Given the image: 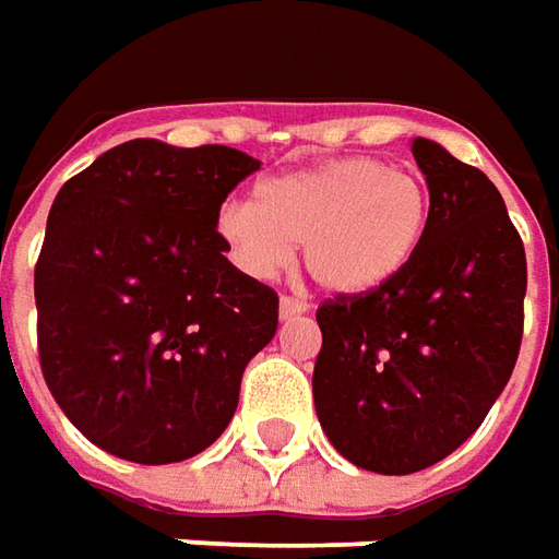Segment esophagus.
I'll list each match as a JSON object with an SVG mask.
<instances>
[{
  "instance_id": "obj_1",
  "label": "esophagus",
  "mask_w": 559,
  "mask_h": 559,
  "mask_svg": "<svg viewBox=\"0 0 559 559\" xmlns=\"http://www.w3.org/2000/svg\"><path fill=\"white\" fill-rule=\"evenodd\" d=\"M278 311H281V320H290V318H299V314H306L308 306L302 302V299H293V296H281Z\"/></svg>"
}]
</instances>
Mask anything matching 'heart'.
Segmentation results:
<instances>
[{"mask_svg": "<svg viewBox=\"0 0 559 559\" xmlns=\"http://www.w3.org/2000/svg\"><path fill=\"white\" fill-rule=\"evenodd\" d=\"M427 185L384 159L338 157L281 171L257 199H226L217 236L248 275L266 278L287 266L293 241L308 278L333 296H362L400 275L424 248Z\"/></svg>", "mask_w": 559, "mask_h": 559, "instance_id": "obj_1", "label": "heart"}]
</instances>
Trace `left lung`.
I'll return each instance as SVG.
<instances>
[{
    "label": "left lung",
    "mask_w": 559,
    "mask_h": 559,
    "mask_svg": "<svg viewBox=\"0 0 559 559\" xmlns=\"http://www.w3.org/2000/svg\"><path fill=\"white\" fill-rule=\"evenodd\" d=\"M424 248L384 287L318 308L314 408L338 454L378 475L439 463L509 384L524 335L526 253L493 181L429 139Z\"/></svg>",
    "instance_id": "8db88e82"
}]
</instances>
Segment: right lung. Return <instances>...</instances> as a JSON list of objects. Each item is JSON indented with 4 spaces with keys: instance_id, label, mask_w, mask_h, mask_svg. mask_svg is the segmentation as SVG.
<instances>
[{
    "instance_id": "obj_1",
    "label": "right lung",
    "mask_w": 559,
    "mask_h": 559,
    "mask_svg": "<svg viewBox=\"0 0 559 559\" xmlns=\"http://www.w3.org/2000/svg\"><path fill=\"white\" fill-rule=\"evenodd\" d=\"M260 159L135 139L60 187L35 263L38 360L90 442L144 466L217 442L278 293L226 260L217 209Z\"/></svg>"
}]
</instances>
